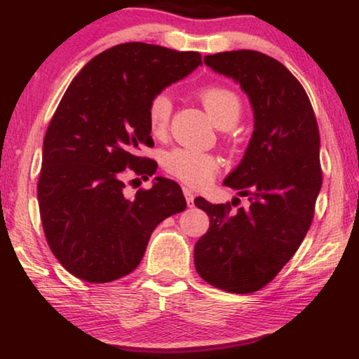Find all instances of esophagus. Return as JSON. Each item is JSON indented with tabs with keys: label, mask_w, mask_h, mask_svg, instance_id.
Segmentation results:
<instances>
[{
	"label": "esophagus",
	"mask_w": 359,
	"mask_h": 359,
	"mask_svg": "<svg viewBox=\"0 0 359 359\" xmlns=\"http://www.w3.org/2000/svg\"><path fill=\"white\" fill-rule=\"evenodd\" d=\"M183 193H184L186 203H188L189 208H193V204H194V194H193V191H191L189 188H183Z\"/></svg>",
	"instance_id": "obj_1"
}]
</instances>
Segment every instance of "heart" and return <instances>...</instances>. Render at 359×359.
I'll list each match as a JSON object with an SVG mask.
<instances>
[{"label": "heart", "instance_id": "obj_1", "mask_svg": "<svg viewBox=\"0 0 359 359\" xmlns=\"http://www.w3.org/2000/svg\"><path fill=\"white\" fill-rule=\"evenodd\" d=\"M199 100L205 112L220 129H230L242 116V101L238 95L224 86H208L199 91ZM173 101L168 93H158L151 97L147 107V122L155 137H163L168 132ZM163 165L170 175L191 186H205L217 173L220 161L217 156L194 149L170 150L165 155Z\"/></svg>", "mask_w": 359, "mask_h": 359}]
</instances>
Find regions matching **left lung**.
Here are the masks:
<instances>
[{
  "label": "left lung",
  "mask_w": 359,
  "mask_h": 359,
  "mask_svg": "<svg viewBox=\"0 0 359 359\" xmlns=\"http://www.w3.org/2000/svg\"><path fill=\"white\" fill-rule=\"evenodd\" d=\"M215 73L240 85L253 111V134L224 184L248 196L250 205L194 204L209 215V230L194 245L204 281L248 294L271 281L302 243L320 193V137L311 101L281 62L255 50L205 55Z\"/></svg>",
  "instance_id": "obj_1"
}]
</instances>
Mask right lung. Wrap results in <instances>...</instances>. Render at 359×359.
Masks as SVG:
<instances>
[{
	"label": "right lung",
	"instance_id": "obj_1",
	"mask_svg": "<svg viewBox=\"0 0 359 359\" xmlns=\"http://www.w3.org/2000/svg\"><path fill=\"white\" fill-rule=\"evenodd\" d=\"M199 65V52L127 42L91 58L67 88L43 137L37 199L48 247L73 276L132 273L156 225L186 209L175 181L156 176L127 198L124 175H155V161L137 156L154 145L147 107Z\"/></svg>",
	"mask_w": 359,
	"mask_h": 359
}]
</instances>
